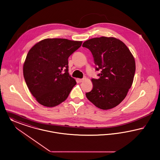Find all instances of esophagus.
I'll use <instances>...</instances> for the list:
<instances>
[{"label":"esophagus","mask_w":160,"mask_h":160,"mask_svg":"<svg viewBox=\"0 0 160 160\" xmlns=\"http://www.w3.org/2000/svg\"><path fill=\"white\" fill-rule=\"evenodd\" d=\"M84 79H78V81H79V82H82L83 81H84Z\"/></svg>","instance_id":"obj_1"}]
</instances>
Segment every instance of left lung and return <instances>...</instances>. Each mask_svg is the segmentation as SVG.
I'll return each mask as SVG.
<instances>
[{"mask_svg":"<svg viewBox=\"0 0 160 160\" xmlns=\"http://www.w3.org/2000/svg\"><path fill=\"white\" fill-rule=\"evenodd\" d=\"M82 46L91 51L101 70L99 79H92V89L87 98L100 109L118 106L127 95L133 82L135 59L125 44L114 37H101L85 41Z\"/></svg>","mask_w":160,"mask_h":160,"instance_id":"left-lung-1","label":"left lung"}]
</instances>
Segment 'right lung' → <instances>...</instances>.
Wrapping results in <instances>:
<instances>
[{
	"mask_svg": "<svg viewBox=\"0 0 160 160\" xmlns=\"http://www.w3.org/2000/svg\"><path fill=\"white\" fill-rule=\"evenodd\" d=\"M82 42L46 38L29 51L23 64V76L29 91L40 104L53 107L68 98L76 84L68 72V58Z\"/></svg>",
	"mask_w": 160,
	"mask_h": 160,
	"instance_id": "obj_1",
	"label": "right lung"
}]
</instances>
